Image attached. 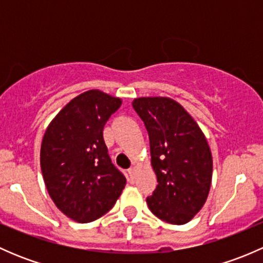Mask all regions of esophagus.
I'll use <instances>...</instances> for the list:
<instances>
[{
	"mask_svg": "<svg viewBox=\"0 0 263 263\" xmlns=\"http://www.w3.org/2000/svg\"><path fill=\"white\" fill-rule=\"evenodd\" d=\"M127 172H128L129 179H134L135 178V173H136V168H135V166H131V168H129Z\"/></svg>",
	"mask_w": 263,
	"mask_h": 263,
	"instance_id": "obj_1",
	"label": "esophagus"
}]
</instances>
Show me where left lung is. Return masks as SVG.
<instances>
[{"label": "left lung", "mask_w": 263, "mask_h": 263, "mask_svg": "<svg viewBox=\"0 0 263 263\" xmlns=\"http://www.w3.org/2000/svg\"><path fill=\"white\" fill-rule=\"evenodd\" d=\"M132 107L150 140L151 164L158 179L146 198L155 216L182 225L202 209L213 178V156L195 119L171 98H137Z\"/></svg>", "instance_id": "obj_1"}]
</instances>
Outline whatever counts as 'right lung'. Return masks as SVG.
<instances>
[{"mask_svg":"<svg viewBox=\"0 0 263 263\" xmlns=\"http://www.w3.org/2000/svg\"><path fill=\"white\" fill-rule=\"evenodd\" d=\"M119 98L89 90L50 122L41 147V168L50 198L66 216L90 222L107 214L126 177L110 160L103 129L121 107Z\"/></svg>","mask_w":263,"mask_h":263,"instance_id":"1","label":"right lung"}]
</instances>
